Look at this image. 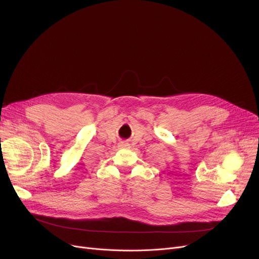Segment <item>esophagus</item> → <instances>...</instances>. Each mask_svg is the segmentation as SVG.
I'll list each match as a JSON object with an SVG mask.
<instances>
[{"label":"esophagus","instance_id":"obj_1","mask_svg":"<svg viewBox=\"0 0 259 259\" xmlns=\"http://www.w3.org/2000/svg\"><path fill=\"white\" fill-rule=\"evenodd\" d=\"M120 148H129V144L127 142H120L118 145Z\"/></svg>","mask_w":259,"mask_h":259}]
</instances>
